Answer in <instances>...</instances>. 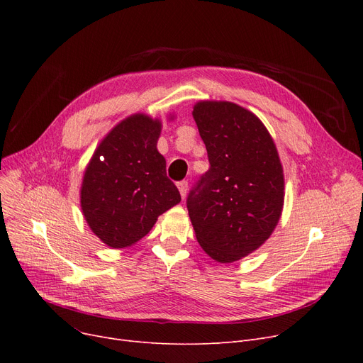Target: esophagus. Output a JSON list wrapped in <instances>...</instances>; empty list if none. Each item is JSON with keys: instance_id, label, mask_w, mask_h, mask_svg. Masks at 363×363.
Listing matches in <instances>:
<instances>
[{"instance_id": "1", "label": "esophagus", "mask_w": 363, "mask_h": 363, "mask_svg": "<svg viewBox=\"0 0 363 363\" xmlns=\"http://www.w3.org/2000/svg\"><path fill=\"white\" fill-rule=\"evenodd\" d=\"M178 189H179V193H181V197H182V200L186 197V191H188V182L186 181H181V182H178Z\"/></svg>"}]
</instances>
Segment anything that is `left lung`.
I'll return each mask as SVG.
<instances>
[{"label":"left lung","instance_id":"1","mask_svg":"<svg viewBox=\"0 0 363 363\" xmlns=\"http://www.w3.org/2000/svg\"><path fill=\"white\" fill-rule=\"evenodd\" d=\"M193 116L211 169L188 196V215L206 255L233 263L257 250L277 228L282 164L269 130L250 110L201 100Z\"/></svg>","mask_w":363,"mask_h":363}]
</instances>
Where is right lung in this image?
I'll list each match as a JSON object with an SVG mask.
<instances>
[{"label":"right lung","instance_id":"add662e5","mask_svg":"<svg viewBox=\"0 0 363 363\" xmlns=\"http://www.w3.org/2000/svg\"><path fill=\"white\" fill-rule=\"evenodd\" d=\"M170 114L169 121H174ZM160 119L133 113L100 141L81 184V208L89 230L111 249H128L157 218L181 201L157 150Z\"/></svg>","mask_w":363,"mask_h":363}]
</instances>
